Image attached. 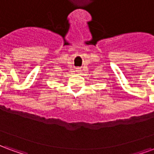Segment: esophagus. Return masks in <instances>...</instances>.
<instances>
[{"label": "esophagus", "instance_id": "34e87169", "mask_svg": "<svg viewBox=\"0 0 154 154\" xmlns=\"http://www.w3.org/2000/svg\"><path fill=\"white\" fill-rule=\"evenodd\" d=\"M77 72H81V69H80V68H77Z\"/></svg>", "mask_w": 154, "mask_h": 154}]
</instances>
